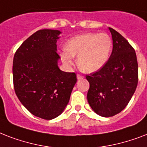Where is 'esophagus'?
I'll list each match as a JSON object with an SVG mask.
<instances>
[{
	"label": "esophagus",
	"instance_id": "esophagus-1",
	"mask_svg": "<svg viewBox=\"0 0 147 147\" xmlns=\"http://www.w3.org/2000/svg\"><path fill=\"white\" fill-rule=\"evenodd\" d=\"M77 78H78V80H80V79H82L83 76H81V75H77Z\"/></svg>",
	"mask_w": 147,
	"mask_h": 147
}]
</instances>
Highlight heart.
<instances>
[{"instance_id":"1","label":"heart","mask_w":147,"mask_h":147,"mask_svg":"<svg viewBox=\"0 0 147 147\" xmlns=\"http://www.w3.org/2000/svg\"><path fill=\"white\" fill-rule=\"evenodd\" d=\"M112 48L113 41L107 33H84L70 38L60 56L67 65H72L74 56H78V67L85 72L92 73L106 64Z\"/></svg>"}]
</instances>
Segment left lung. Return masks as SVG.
Listing matches in <instances>:
<instances>
[{
  "instance_id": "left-lung-1",
  "label": "left lung",
  "mask_w": 147,
  "mask_h": 147,
  "mask_svg": "<svg viewBox=\"0 0 147 147\" xmlns=\"http://www.w3.org/2000/svg\"><path fill=\"white\" fill-rule=\"evenodd\" d=\"M113 49L109 59L98 71L86 76L90 84L87 98L96 114L114 116L123 111L138 83V64L134 49L125 38L109 27Z\"/></svg>"
}]
</instances>
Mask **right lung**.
Returning <instances> with one entry per match:
<instances>
[{
  "mask_svg": "<svg viewBox=\"0 0 147 147\" xmlns=\"http://www.w3.org/2000/svg\"><path fill=\"white\" fill-rule=\"evenodd\" d=\"M59 30H40L15 53L13 80L22 105L35 116L52 120L62 114L77 82L75 72L60 70L56 42Z\"/></svg>",
  "mask_w": 147,
  "mask_h": 147,
  "instance_id": "right-lung-1",
  "label": "right lung"
}]
</instances>
